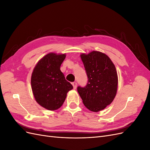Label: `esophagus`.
I'll list each match as a JSON object with an SVG mask.
<instances>
[{"label":"esophagus","instance_id":"obj_1","mask_svg":"<svg viewBox=\"0 0 150 150\" xmlns=\"http://www.w3.org/2000/svg\"><path fill=\"white\" fill-rule=\"evenodd\" d=\"M72 86H73V88H74V89H76V88H77V83L73 82V83H72Z\"/></svg>","mask_w":150,"mask_h":150}]
</instances>
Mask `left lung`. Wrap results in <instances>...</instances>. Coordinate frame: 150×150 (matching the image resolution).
I'll return each instance as SVG.
<instances>
[{"label": "left lung", "mask_w": 150, "mask_h": 150, "mask_svg": "<svg viewBox=\"0 0 150 150\" xmlns=\"http://www.w3.org/2000/svg\"><path fill=\"white\" fill-rule=\"evenodd\" d=\"M81 57L88 80L84 87L79 86L77 90L89 110L93 112L103 110L116 96L117 88L116 67L110 57L99 51L82 54Z\"/></svg>", "instance_id": "obj_1"}]
</instances>
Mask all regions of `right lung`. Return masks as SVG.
<instances>
[{"label": "right lung", "mask_w": 150, "mask_h": 150, "mask_svg": "<svg viewBox=\"0 0 150 150\" xmlns=\"http://www.w3.org/2000/svg\"><path fill=\"white\" fill-rule=\"evenodd\" d=\"M66 54L49 53L34 67L31 86L36 101L48 110H56L64 103L67 93L73 87L66 80L60 67Z\"/></svg>", "instance_id": "add662e5"}]
</instances>
